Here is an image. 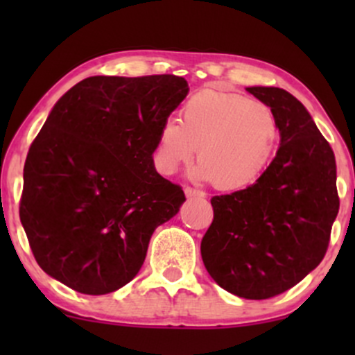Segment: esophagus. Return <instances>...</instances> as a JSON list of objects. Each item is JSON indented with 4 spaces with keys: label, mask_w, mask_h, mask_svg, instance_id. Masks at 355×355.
Returning a JSON list of instances; mask_svg holds the SVG:
<instances>
[{
    "label": "esophagus",
    "mask_w": 355,
    "mask_h": 355,
    "mask_svg": "<svg viewBox=\"0 0 355 355\" xmlns=\"http://www.w3.org/2000/svg\"><path fill=\"white\" fill-rule=\"evenodd\" d=\"M185 195L189 198L191 197H197V198H205V191L197 190V189H191V187H185Z\"/></svg>",
    "instance_id": "esophagus-1"
}]
</instances>
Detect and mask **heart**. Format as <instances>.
<instances>
[{"instance_id":"obj_1","label":"heart","mask_w":355,"mask_h":355,"mask_svg":"<svg viewBox=\"0 0 355 355\" xmlns=\"http://www.w3.org/2000/svg\"><path fill=\"white\" fill-rule=\"evenodd\" d=\"M279 121L270 107L239 93L202 89L180 108V121L166 120L158 132L155 168L173 175L197 153L198 180L220 190H243L266 173L279 145Z\"/></svg>"}]
</instances>
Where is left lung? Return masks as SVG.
Wrapping results in <instances>:
<instances>
[{
    "label": "left lung",
    "mask_w": 355,
    "mask_h": 355,
    "mask_svg": "<svg viewBox=\"0 0 355 355\" xmlns=\"http://www.w3.org/2000/svg\"><path fill=\"white\" fill-rule=\"evenodd\" d=\"M247 92L272 108L280 146L259 182L211 198L214 222L200 252L220 287L262 300L292 288L322 262L339 195L336 157L304 105L282 88Z\"/></svg>",
    "instance_id": "left-lung-1"
}]
</instances>
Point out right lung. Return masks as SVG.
I'll return each mask as SVG.
<instances>
[{
	"label": "right lung",
	"instance_id": "1",
	"mask_svg": "<svg viewBox=\"0 0 355 355\" xmlns=\"http://www.w3.org/2000/svg\"><path fill=\"white\" fill-rule=\"evenodd\" d=\"M187 93L175 75L89 76L56 101L28 152L19 202L48 275L103 295L138 274L155 229L185 202L155 170L153 152Z\"/></svg>",
	"mask_w": 355,
	"mask_h": 355
}]
</instances>
